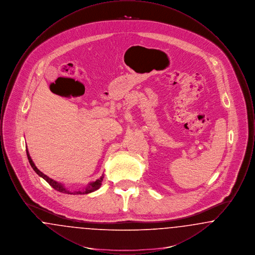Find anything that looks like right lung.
Here are the masks:
<instances>
[{
	"label": "right lung",
	"mask_w": 255,
	"mask_h": 255,
	"mask_svg": "<svg viewBox=\"0 0 255 255\" xmlns=\"http://www.w3.org/2000/svg\"><path fill=\"white\" fill-rule=\"evenodd\" d=\"M26 155H27L28 161H29V163H30V165H31L32 169L34 170V171L36 172V174H38L41 178H43V179H44L46 182H48L50 186H52L55 190H57V191H59V192H62V193L73 195L89 194V193H91V192L96 191V190H97V189L100 187V185H101V183H102V181H103V178H104V176L102 175L99 179H97V181H95V182H90V183L86 186L85 188L80 189V190H76V191H71V190H69L67 187H65V185H64L63 183L56 182V181H54V180L50 179V178L48 177L47 175H45L43 172H41L40 170L38 169L36 167V165L34 164L33 160H32L31 158H30V156H29V153H28V150H27V149H26Z\"/></svg>",
	"instance_id": "add662e5"
}]
</instances>
